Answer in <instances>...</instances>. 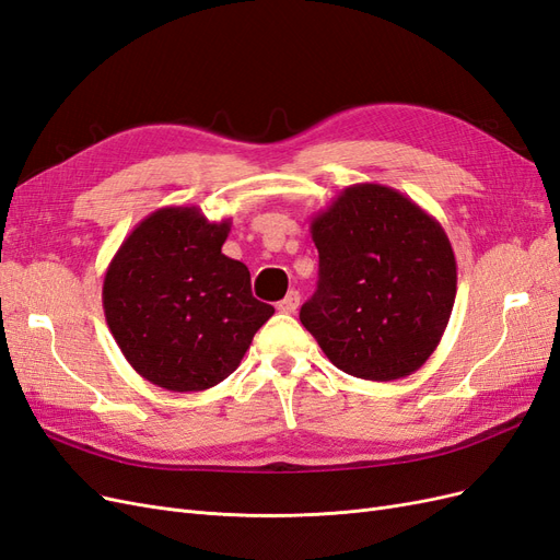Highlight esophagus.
I'll use <instances>...</instances> for the list:
<instances>
[{"label": "esophagus", "mask_w": 560, "mask_h": 560, "mask_svg": "<svg viewBox=\"0 0 560 560\" xmlns=\"http://www.w3.org/2000/svg\"><path fill=\"white\" fill-rule=\"evenodd\" d=\"M299 303H301V294L292 290L290 294H287V296L278 303V311H280V313H287V315H292V313H296Z\"/></svg>", "instance_id": "esophagus-1"}]
</instances>
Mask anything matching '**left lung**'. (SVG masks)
Returning <instances> with one entry per match:
<instances>
[{
    "mask_svg": "<svg viewBox=\"0 0 560 560\" xmlns=\"http://www.w3.org/2000/svg\"><path fill=\"white\" fill-rule=\"evenodd\" d=\"M317 292L301 306L329 362L364 381L411 376L451 319L457 266L446 231L409 196L352 184L317 212Z\"/></svg>",
    "mask_w": 560,
    "mask_h": 560,
    "instance_id": "1",
    "label": "left lung"
}]
</instances>
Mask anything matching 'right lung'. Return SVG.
<instances>
[{"instance_id": "add662e5", "label": "right lung", "mask_w": 560, "mask_h": 560, "mask_svg": "<svg viewBox=\"0 0 560 560\" xmlns=\"http://www.w3.org/2000/svg\"><path fill=\"white\" fill-rule=\"evenodd\" d=\"M231 219L198 206L144 217L116 249L103 282L114 341L138 374L171 393H200L238 369L276 313L252 296L249 270L222 252Z\"/></svg>"}]
</instances>
